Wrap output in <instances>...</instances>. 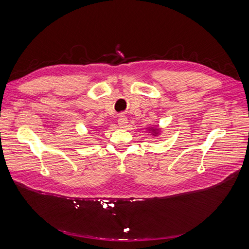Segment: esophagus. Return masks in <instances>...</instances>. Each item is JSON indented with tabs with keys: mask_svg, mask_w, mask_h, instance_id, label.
<instances>
[{
	"mask_svg": "<svg viewBox=\"0 0 249 249\" xmlns=\"http://www.w3.org/2000/svg\"><path fill=\"white\" fill-rule=\"evenodd\" d=\"M127 122H129V120H127V118L124 115H120V117L118 119V125H119V127H122V129H124V127H126V125H127Z\"/></svg>",
	"mask_w": 249,
	"mask_h": 249,
	"instance_id": "esophagus-1",
	"label": "esophagus"
}]
</instances>
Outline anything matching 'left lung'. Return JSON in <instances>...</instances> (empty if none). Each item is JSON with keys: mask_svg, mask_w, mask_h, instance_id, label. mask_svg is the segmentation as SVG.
<instances>
[{"mask_svg": "<svg viewBox=\"0 0 249 249\" xmlns=\"http://www.w3.org/2000/svg\"><path fill=\"white\" fill-rule=\"evenodd\" d=\"M146 129H147V132L150 133V134H153L154 136H158V135H160V133H161V130L159 129V126H158V125L149 126V127H146Z\"/></svg>", "mask_w": 249, "mask_h": 249, "instance_id": "left-lung-1", "label": "left lung"}]
</instances>
